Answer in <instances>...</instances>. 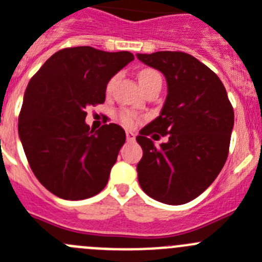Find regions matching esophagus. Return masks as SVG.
Returning <instances> with one entry per match:
<instances>
[{
	"mask_svg": "<svg viewBox=\"0 0 262 262\" xmlns=\"http://www.w3.org/2000/svg\"><path fill=\"white\" fill-rule=\"evenodd\" d=\"M134 140H136V134L130 130L126 132V141H128V142H134Z\"/></svg>",
	"mask_w": 262,
	"mask_h": 262,
	"instance_id": "34e87169",
	"label": "esophagus"
}]
</instances>
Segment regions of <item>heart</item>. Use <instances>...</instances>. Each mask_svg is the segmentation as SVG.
<instances>
[{"mask_svg":"<svg viewBox=\"0 0 262 262\" xmlns=\"http://www.w3.org/2000/svg\"><path fill=\"white\" fill-rule=\"evenodd\" d=\"M157 78H160V75L159 73L154 69H143L141 70L140 74H138V81H140L141 87L146 86L148 82H151L152 79H157ZM115 81H116V78H112L110 82H108L107 90H111V87H112V84L115 83ZM119 119L124 125L133 126L134 124H136L137 117L133 112H129V111H121V112L119 114Z\"/></svg>","mask_w":262,"mask_h":262,"instance_id":"b5f03b06","label":"heart"}]
</instances>
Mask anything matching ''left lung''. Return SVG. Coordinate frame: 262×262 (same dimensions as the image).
<instances>
[{
  "label": "left lung",
  "mask_w": 262,
  "mask_h": 262,
  "mask_svg": "<svg viewBox=\"0 0 262 262\" xmlns=\"http://www.w3.org/2000/svg\"><path fill=\"white\" fill-rule=\"evenodd\" d=\"M167 82L159 116L137 136L142 159L138 183L147 195L168 205H183L210 187L228 155L234 110L218 75L184 52L137 53ZM167 136L155 146L152 139Z\"/></svg>",
  "instance_id": "left-lung-1"
}]
</instances>
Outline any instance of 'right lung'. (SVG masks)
I'll return each mask as SVG.
<instances>
[{
  "mask_svg": "<svg viewBox=\"0 0 262 262\" xmlns=\"http://www.w3.org/2000/svg\"><path fill=\"white\" fill-rule=\"evenodd\" d=\"M133 60L126 51L65 48L28 82L18 133L34 175L60 199H90L107 185L125 132L117 124L90 130L84 110L104 103L108 82Z\"/></svg>",
  "mask_w": 262,
  "mask_h": 262,
  "instance_id": "obj_1",
  "label": "right lung"
}]
</instances>
